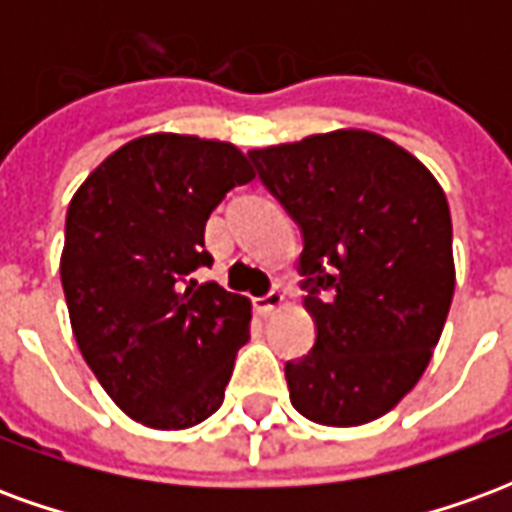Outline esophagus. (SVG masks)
<instances>
[{
    "mask_svg": "<svg viewBox=\"0 0 512 512\" xmlns=\"http://www.w3.org/2000/svg\"><path fill=\"white\" fill-rule=\"evenodd\" d=\"M282 301H285V296H282L279 290H271V293H266V296L255 299V310L260 312V315H274V312L282 307Z\"/></svg>",
    "mask_w": 512,
    "mask_h": 512,
    "instance_id": "esophagus-1",
    "label": "esophagus"
}]
</instances>
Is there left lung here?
Here are the masks:
<instances>
[{
    "mask_svg": "<svg viewBox=\"0 0 512 512\" xmlns=\"http://www.w3.org/2000/svg\"><path fill=\"white\" fill-rule=\"evenodd\" d=\"M299 224L310 354L285 365L301 417L354 428L414 389L450 312L452 222L425 164L384 136L343 128L249 150Z\"/></svg>",
    "mask_w": 512,
    "mask_h": 512,
    "instance_id": "8db88e82",
    "label": "left lung"
}]
</instances>
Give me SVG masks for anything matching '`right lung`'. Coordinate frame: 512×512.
Masks as SVG:
<instances>
[{"instance_id":"add662e5","label":"right lung","mask_w":512,"mask_h":512,"mask_svg":"<svg viewBox=\"0 0 512 512\" xmlns=\"http://www.w3.org/2000/svg\"><path fill=\"white\" fill-rule=\"evenodd\" d=\"M252 178L230 142L150 134L115 150L68 205L73 337L106 395L147 428H191L222 406L252 304L189 274L213 263V208Z\"/></svg>"}]
</instances>
